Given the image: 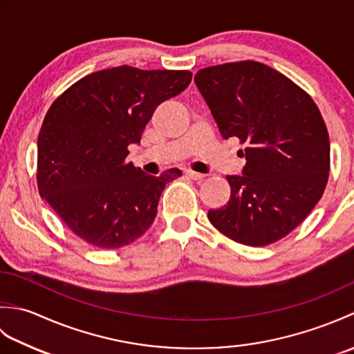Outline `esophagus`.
Masks as SVG:
<instances>
[{"instance_id": "34e87169", "label": "esophagus", "mask_w": 354, "mask_h": 354, "mask_svg": "<svg viewBox=\"0 0 354 354\" xmlns=\"http://www.w3.org/2000/svg\"><path fill=\"white\" fill-rule=\"evenodd\" d=\"M185 176L193 179V181H202V179L205 178V175H202V173H196V171H192V170H185Z\"/></svg>"}]
</instances>
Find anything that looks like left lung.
<instances>
[{
  "instance_id": "8db88e82",
  "label": "left lung",
  "mask_w": 354,
  "mask_h": 354,
  "mask_svg": "<svg viewBox=\"0 0 354 354\" xmlns=\"http://www.w3.org/2000/svg\"><path fill=\"white\" fill-rule=\"evenodd\" d=\"M194 84L222 137L246 145L242 175L227 176L230 201L209 209V222L248 246L288 236L327 185L330 142L318 106L290 79L254 61L202 68Z\"/></svg>"
}]
</instances>
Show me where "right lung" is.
I'll use <instances>...</instances> for the list:
<instances>
[{"label":"right lung","mask_w":354,"mask_h":354,"mask_svg":"<svg viewBox=\"0 0 354 354\" xmlns=\"http://www.w3.org/2000/svg\"><path fill=\"white\" fill-rule=\"evenodd\" d=\"M190 71L115 66L76 82L51 104L37 137V189L86 243L117 250L153 223L170 169L146 175L126 164L158 104L190 85Z\"/></svg>","instance_id":"right-lung-1"}]
</instances>
